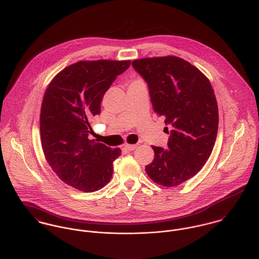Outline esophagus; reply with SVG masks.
Returning <instances> with one entry per match:
<instances>
[{
	"label": "esophagus",
	"mask_w": 259,
	"mask_h": 259,
	"mask_svg": "<svg viewBox=\"0 0 259 259\" xmlns=\"http://www.w3.org/2000/svg\"><path fill=\"white\" fill-rule=\"evenodd\" d=\"M124 148L126 150H128V151H133V150H135L137 148V145L136 144H125Z\"/></svg>",
	"instance_id": "1"
}]
</instances>
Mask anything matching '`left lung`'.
Returning a JSON list of instances; mask_svg holds the SVG:
<instances>
[{
	"label": "left lung",
	"mask_w": 259,
	"mask_h": 259,
	"mask_svg": "<svg viewBox=\"0 0 259 259\" xmlns=\"http://www.w3.org/2000/svg\"><path fill=\"white\" fill-rule=\"evenodd\" d=\"M132 66L147 83L157 115L170 135L167 149L152 146L148 176L165 187L196 175L212 152L218 130V107L206 77L189 62L175 57L134 60Z\"/></svg>",
	"instance_id": "obj_1"
}]
</instances>
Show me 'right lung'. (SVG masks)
Returning a JSON list of instances; mask_svg holds the SVG:
<instances>
[{
  "mask_svg": "<svg viewBox=\"0 0 259 259\" xmlns=\"http://www.w3.org/2000/svg\"><path fill=\"white\" fill-rule=\"evenodd\" d=\"M131 61H80L62 70L49 84L42 103L40 131L45 157L66 184L84 192L110 181L121 150L89 138L91 120L101 113L106 91Z\"/></svg>",
  "mask_w": 259,
  "mask_h": 259,
  "instance_id": "right-lung-1",
  "label": "right lung"
}]
</instances>
